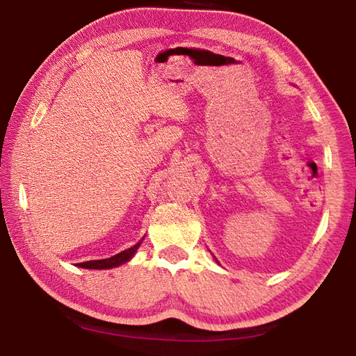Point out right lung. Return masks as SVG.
I'll return each instance as SVG.
<instances>
[{"label":"right lung","instance_id":"right-lung-1","mask_svg":"<svg viewBox=\"0 0 356 356\" xmlns=\"http://www.w3.org/2000/svg\"><path fill=\"white\" fill-rule=\"evenodd\" d=\"M138 246H140V242L136 245L131 246V248L125 250V251H120L119 254L116 256H111L108 259H100V261H88V262H81V264H76V267H83V268H94V270H100V268H113V267H118V265L127 262L131 259V256L135 254V251L138 250Z\"/></svg>","mask_w":356,"mask_h":356}]
</instances>
